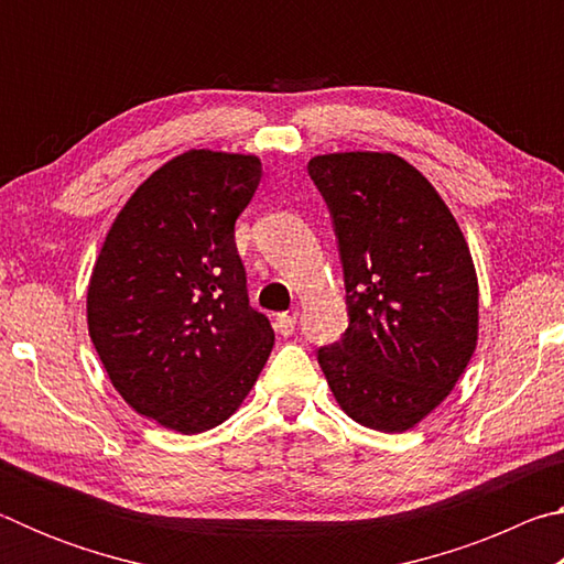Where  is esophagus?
Wrapping results in <instances>:
<instances>
[{
    "label": "esophagus",
    "mask_w": 564,
    "mask_h": 564,
    "mask_svg": "<svg viewBox=\"0 0 564 564\" xmlns=\"http://www.w3.org/2000/svg\"><path fill=\"white\" fill-rule=\"evenodd\" d=\"M275 330H279L281 336H291L295 330V313H281V316L275 318Z\"/></svg>",
    "instance_id": "1"
}]
</instances>
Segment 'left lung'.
I'll return each mask as SVG.
<instances>
[{
  "label": "left lung",
  "instance_id": "1",
  "mask_svg": "<svg viewBox=\"0 0 564 564\" xmlns=\"http://www.w3.org/2000/svg\"><path fill=\"white\" fill-rule=\"evenodd\" d=\"M336 224L350 323L318 350L333 398L356 423L405 433L465 373L480 328L470 246L435 186L390 151L308 161Z\"/></svg>",
  "mask_w": 564,
  "mask_h": 564
}]
</instances>
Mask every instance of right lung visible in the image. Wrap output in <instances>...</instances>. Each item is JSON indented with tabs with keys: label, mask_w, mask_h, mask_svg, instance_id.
<instances>
[{
	"label": "right lung",
	"mask_w": 564,
	"mask_h": 564,
	"mask_svg": "<svg viewBox=\"0 0 564 564\" xmlns=\"http://www.w3.org/2000/svg\"><path fill=\"white\" fill-rule=\"evenodd\" d=\"M259 181L256 154L188 149L139 184L94 261L89 338L127 405L166 431L221 425L271 356L234 241Z\"/></svg>",
	"instance_id": "1"
}]
</instances>
